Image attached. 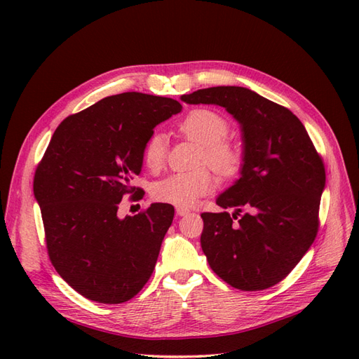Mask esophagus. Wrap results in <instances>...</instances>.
<instances>
[{"label":"esophagus","mask_w":359,"mask_h":359,"mask_svg":"<svg viewBox=\"0 0 359 359\" xmlns=\"http://www.w3.org/2000/svg\"><path fill=\"white\" fill-rule=\"evenodd\" d=\"M190 211L187 210V208H181V206H178L177 208V215L178 217H184V215H187Z\"/></svg>","instance_id":"1"}]
</instances>
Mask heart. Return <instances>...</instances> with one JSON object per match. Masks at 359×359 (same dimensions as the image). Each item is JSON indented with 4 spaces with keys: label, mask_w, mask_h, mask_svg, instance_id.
<instances>
[{
    "label": "heart",
    "mask_w": 359,
    "mask_h": 359,
    "mask_svg": "<svg viewBox=\"0 0 359 359\" xmlns=\"http://www.w3.org/2000/svg\"><path fill=\"white\" fill-rule=\"evenodd\" d=\"M180 132L201 145L199 163H206L222 173H231L240 165V151L224 140L229 132V124L219 112L194 109L180 123ZM166 148L168 140L160 133H154L147 140L144 147V161L151 170H157L163 166ZM214 186L215 181L206 169L177 172L154 184L153 198L163 203L187 208L205 194L212 191Z\"/></svg>",
    "instance_id": "heart-1"
}]
</instances>
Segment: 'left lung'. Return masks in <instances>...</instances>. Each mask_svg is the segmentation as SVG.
Returning a JSON list of instances; mask_svg holds the SVG:
<instances>
[{
    "label": "left lung",
    "mask_w": 359,
    "mask_h": 359,
    "mask_svg": "<svg viewBox=\"0 0 359 359\" xmlns=\"http://www.w3.org/2000/svg\"><path fill=\"white\" fill-rule=\"evenodd\" d=\"M181 100L222 106L241 128L240 178L217 196L222 212L201 215L206 260L236 289L277 285L318 233L325 168L306 127L286 107L243 86H212L184 94ZM227 208L236 210L232 216Z\"/></svg>",
    "instance_id": "1"
}]
</instances>
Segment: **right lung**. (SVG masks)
I'll return each instance as SVG.
<instances>
[{"label": "right lung", "instance_id": "right-lung-1", "mask_svg": "<svg viewBox=\"0 0 359 359\" xmlns=\"http://www.w3.org/2000/svg\"><path fill=\"white\" fill-rule=\"evenodd\" d=\"M181 109L168 97L123 93L67 116L53 133L36 170L34 198L52 264L82 297L126 302L153 274L175 210L157 202L119 219L118 203L139 193L130 181L142 170L156 126Z\"/></svg>", "mask_w": 359, "mask_h": 359}]
</instances>
